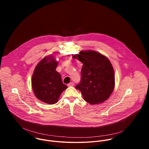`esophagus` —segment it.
<instances>
[{"instance_id": "obj_1", "label": "esophagus", "mask_w": 149, "mask_h": 149, "mask_svg": "<svg viewBox=\"0 0 149 149\" xmlns=\"http://www.w3.org/2000/svg\"><path fill=\"white\" fill-rule=\"evenodd\" d=\"M74 83L73 82H70L68 84V87H72V86H74Z\"/></svg>"}]
</instances>
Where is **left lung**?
Segmentation results:
<instances>
[{
    "mask_svg": "<svg viewBox=\"0 0 149 149\" xmlns=\"http://www.w3.org/2000/svg\"><path fill=\"white\" fill-rule=\"evenodd\" d=\"M72 58L82 63L81 78L75 88L91 104L102 103L112 94L115 86L113 67L110 60L96 51H82Z\"/></svg>",
    "mask_w": 149,
    "mask_h": 149,
    "instance_id": "obj_1",
    "label": "left lung"
}]
</instances>
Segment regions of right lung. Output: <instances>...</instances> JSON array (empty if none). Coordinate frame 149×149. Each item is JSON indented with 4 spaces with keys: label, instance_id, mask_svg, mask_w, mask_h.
Instances as JSON below:
<instances>
[{
    "label": "right lung",
    "instance_id": "add662e5",
    "mask_svg": "<svg viewBox=\"0 0 149 149\" xmlns=\"http://www.w3.org/2000/svg\"><path fill=\"white\" fill-rule=\"evenodd\" d=\"M58 62L52 55L45 56L36 66L32 77V87L36 97L49 104L58 101L61 93L67 88L61 76L56 71Z\"/></svg>",
    "mask_w": 149,
    "mask_h": 149
}]
</instances>
